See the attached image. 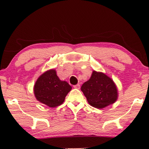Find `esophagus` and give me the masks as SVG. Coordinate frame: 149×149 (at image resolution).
<instances>
[{"label":"esophagus","instance_id":"34e87169","mask_svg":"<svg viewBox=\"0 0 149 149\" xmlns=\"http://www.w3.org/2000/svg\"><path fill=\"white\" fill-rule=\"evenodd\" d=\"M74 87L75 89H80V85H79V84L75 85H74Z\"/></svg>","mask_w":149,"mask_h":149}]
</instances>
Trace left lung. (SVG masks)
Listing matches in <instances>:
<instances>
[{"label":"left lung","mask_w":149,"mask_h":149,"mask_svg":"<svg viewBox=\"0 0 149 149\" xmlns=\"http://www.w3.org/2000/svg\"><path fill=\"white\" fill-rule=\"evenodd\" d=\"M81 89L89 104L98 109L113 104L118 98L117 85L102 72L93 70L90 79L83 83Z\"/></svg>","instance_id":"1"}]
</instances>
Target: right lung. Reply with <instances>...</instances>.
<instances>
[{"instance_id": "1", "label": "right lung", "mask_w": 149, "mask_h": 149, "mask_svg": "<svg viewBox=\"0 0 149 149\" xmlns=\"http://www.w3.org/2000/svg\"><path fill=\"white\" fill-rule=\"evenodd\" d=\"M36 99L47 107L54 108L62 104L72 87L59 79L55 69L42 73L34 85Z\"/></svg>"}]
</instances>
